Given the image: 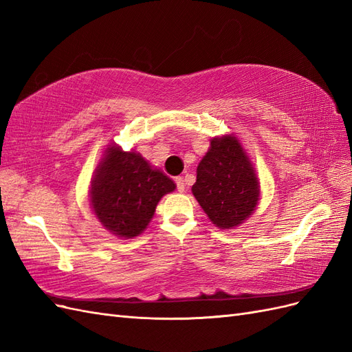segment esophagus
Returning a JSON list of instances; mask_svg holds the SVG:
<instances>
[{"label":"esophagus","instance_id":"esophagus-1","mask_svg":"<svg viewBox=\"0 0 352 352\" xmlns=\"http://www.w3.org/2000/svg\"><path fill=\"white\" fill-rule=\"evenodd\" d=\"M175 182H176V186H177L179 192H184V190H185V180H184V177H180V176L176 177Z\"/></svg>","mask_w":352,"mask_h":352}]
</instances>
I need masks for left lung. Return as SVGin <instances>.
Instances as JSON below:
<instances>
[{"label": "left lung", "instance_id": "obj_1", "mask_svg": "<svg viewBox=\"0 0 352 352\" xmlns=\"http://www.w3.org/2000/svg\"><path fill=\"white\" fill-rule=\"evenodd\" d=\"M192 194L220 229L236 228L252 214L260 199V184L236 136L212 138L197 167Z\"/></svg>", "mask_w": 352, "mask_h": 352}]
</instances>
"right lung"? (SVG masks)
<instances>
[{
	"label": "right lung",
	"instance_id": "obj_1",
	"mask_svg": "<svg viewBox=\"0 0 352 352\" xmlns=\"http://www.w3.org/2000/svg\"><path fill=\"white\" fill-rule=\"evenodd\" d=\"M176 184L135 151L110 145L91 180V206L113 235L131 239L146 229L158 201Z\"/></svg>",
	"mask_w": 352,
	"mask_h": 352
}]
</instances>
